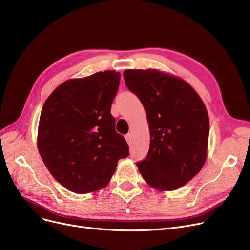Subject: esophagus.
Wrapping results in <instances>:
<instances>
[{
	"label": "esophagus",
	"instance_id": "34e87169",
	"mask_svg": "<svg viewBox=\"0 0 250 250\" xmlns=\"http://www.w3.org/2000/svg\"><path fill=\"white\" fill-rule=\"evenodd\" d=\"M125 140H126V142H127L128 144H131V143H132V135H131V134L125 135Z\"/></svg>",
	"mask_w": 250,
	"mask_h": 250
}]
</instances>
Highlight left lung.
Returning <instances> with one entry per match:
<instances>
[{"mask_svg": "<svg viewBox=\"0 0 250 250\" xmlns=\"http://www.w3.org/2000/svg\"><path fill=\"white\" fill-rule=\"evenodd\" d=\"M126 87L144 106L150 131L146 158L137 163L144 180L161 190L181 188L207 158L209 117L188 82L156 70H125Z\"/></svg>", "mask_w": 250, "mask_h": 250, "instance_id": "1", "label": "left lung"}]
</instances>
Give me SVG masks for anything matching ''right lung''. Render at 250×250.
Segmentation results:
<instances>
[{"label":"right lung","instance_id":"add662e5","mask_svg":"<svg viewBox=\"0 0 250 250\" xmlns=\"http://www.w3.org/2000/svg\"><path fill=\"white\" fill-rule=\"evenodd\" d=\"M119 80L115 71L71 79L55 88L43 105L40 155L52 176L73 192L105 188L118 160L130 154L110 113Z\"/></svg>","mask_w":250,"mask_h":250}]
</instances>
